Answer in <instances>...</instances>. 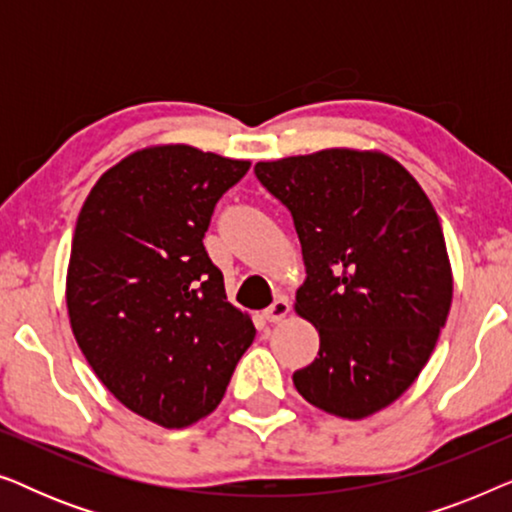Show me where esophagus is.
<instances>
[{
  "mask_svg": "<svg viewBox=\"0 0 512 512\" xmlns=\"http://www.w3.org/2000/svg\"><path fill=\"white\" fill-rule=\"evenodd\" d=\"M291 312V303L286 298H279V300H275V303H272L268 310L263 312V317L270 321V324H279V321H284L286 319V314Z\"/></svg>",
  "mask_w": 512,
  "mask_h": 512,
  "instance_id": "34e87169",
  "label": "esophagus"
}]
</instances>
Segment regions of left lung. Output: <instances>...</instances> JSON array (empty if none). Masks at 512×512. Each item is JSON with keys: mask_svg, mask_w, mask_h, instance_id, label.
Returning a JSON list of instances; mask_svg holds the SVG:
<instances>
[{"mask_svg": "<svg viewBox=\"0 0 512 512\" xmlns=\"http://www.w3.org/2000/svg\"><path fill=\"white\" fill-rule=\"evenodd\" d=\"M254 170L293 216L307 275L293 310L319 331L317 359L293 384L328 415H375L417 380L450 314L452 265L436 209L375 149H321Z\"/></svg>", "mask_w": 512, "mask_h": 512, "instance_id": "8db88e82", "label": "left lung"}]
</instances>
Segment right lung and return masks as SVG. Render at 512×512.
Returning a JSON list of instances; mask_svg holds the SVG:
<instances>
[{"instance_id":"right-lung-1","label":"right lung","mask_w":512,"mask_h":512,"mask_svg":"<svg viewBox=\"0 0 512 512\" xmlns=\"http://www.w3.org/2000/svg\"><path fill=\"white\" fill-rule=\"evenodd\" d=\"M249 165L188 144L144 146L95 181L76 219L65 289L74 338L104 387L165 429L214 412L254 342L202 244Z\"/></svg>"}]
</instances>
